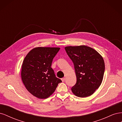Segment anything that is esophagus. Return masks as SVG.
<instances>
[{
    "instance_id": "esophagus-1",
    "label": "esophagus",
    "mask_w": 122,
    "mask_h": 122,
    "mask_svg": "<svg viewBox=\"0 0 122 122\" xmlns=\"http://www.w3.org/2000/svg\"><path fill=\"white\" fill-rule=\"evenodd\" d=\"M61 80H62V81L64 82V81H65V78H61Z\"/></svg>"
}]
</instances>
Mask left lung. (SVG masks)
<instances>
[{"label": "left lung", "instance_id": "1", "mask_svg": "<svg viewBox=\"0 0 122 122\" xmlns=\"http://www.w3.org/2000/svg\"><path fill=\"white\" fill-rule=\"evenodd\" d=\"M73 62L76 83L71 90L79 97L93 94L100 86L105 71V64L98 52L86 46H68L65 48Z\"/></svg>", "mask_w": 122, "mask_h": 122}]
</instances>
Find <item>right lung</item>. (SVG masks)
Segmentation results:
<instances>
[{
    "label": "right lung",
    "instance_id": "obj_1",
    "mask_svg": "<svg viewBox=\"0 0 122 122\" xmlns=\"http://www.w3.org/2000/svg\"><path fill=\"white\" fill-rule=\"evenodd\" d=\"M60 48L36 47L25 57L21 78L28 91L40 99L49 97L62 81L56 77L51 67Z\"/></svg>",
    "mask_w": 122,
    "mask_h": 122
}]
</instances>
